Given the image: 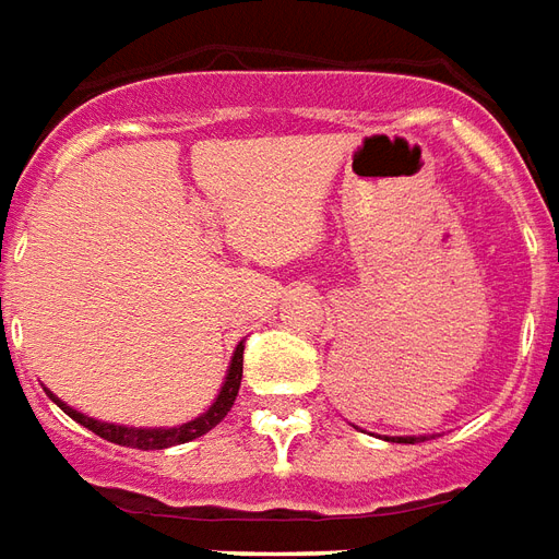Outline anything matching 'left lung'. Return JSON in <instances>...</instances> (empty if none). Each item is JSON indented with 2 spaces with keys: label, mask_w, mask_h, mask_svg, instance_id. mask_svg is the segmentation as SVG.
<instances>
[{
  "label": "left lung",
  "mask_w": 559,
  "mask_h": 559,
  "mask_svg": "<svg viewBox=\"0 0 559 559\" xmlns=\"http://www.w3.org/2000/svg\"><path fill=\"white\" fill-rule=\"evenodd\" d=\"M429 435H414V438H384V441H396V443H419L426 441Z\"/></svg>",
  "instance_id": "1"
}]
</instances>
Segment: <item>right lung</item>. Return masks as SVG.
Listing matches in <instances>:
<instances>
[{
	"mask_svg": "<svg viewBox=\"0 0 559 559\" xmlns=\"http://www.w3.org/2000/svg\"><path fill=\"white\" fill-rule=\"evenodd\" d=\"M240 374H243V342H238V348L231 354L226 381L219 386L217 399L207 405L205 414H199V417H193L190 423H181V426H154V429H148V426H116V423H100V419L71 408L68 402H62V399L56 396V393H50V390H47V396H50L68 417L76 419V423L85 426L88 431L100 435L104 441L118 443V447H130V450H166V447H178V443L195 441V438H202V435H207L214 426L223 423V417H226L231 411V405H235V396H238Z\"/></svg>",
	"mask_w": 559,
	"mask_h": 559,
	"instance_id": "add662e5",
	"label": "right lung"
}]
</instances>
